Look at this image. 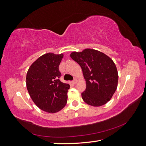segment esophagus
I'll list each match as a JSON object with an SVG mask.
<instances>
[{
	"mask_svg": "<svg viewBox=\"0 0 146 146\" xmlns=\"http://www.w3.org/2000/svg\"><path fill=\"white\" fill-rule=\"evenodd\" d=\"M77 82H78V81H77V80H76V79L72 81V83L74 84V85H75V84L77 83Z\"/></svg>",
	"mask_w": 146,
	"mask_h": 146,
	"instance_id": "1",
	"label": "esophagus"
}]
</instances>
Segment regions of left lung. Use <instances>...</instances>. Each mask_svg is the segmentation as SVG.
Instances as JSON below:
<instances>
[{
	"label": "left lung",
	"mask_w": 146,
	"mask_h": 146,
	"mask_svg": "<svg viewBox=\"0 0 146 146\" xmlns=\"http://www.w3.org/2000/svg\"><path fill=\"white\" fill-rule=\"evenodd\" d=\"M70 56L80 65L85 79L86 89L81 94L83 101L93 106L108 103L118 83V72L113 60L105 54L91 48L73 52Z\"/></svg>",
	"instance_id": "left-lung-1"
}]
</instances>
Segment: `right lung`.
<instances>
[{
    "instance_id": "1",
    "label": "right lung",
    "mask_w": 146,
    "mask_h": 146,
    "mask_svg": "<svg viewBox=\"0 0 146 146\" xmlns=\"http://www.w3.org/2000/svg\"><path fill=\"white\" fill-rule=\"evenodd\" d=\"M63 54L47 53L38 58L27 71L26 86L30 97L38 108L48 113L60 111L67 102L70 85L59 80V65Z\"/></svg>"
}]
</instances>
